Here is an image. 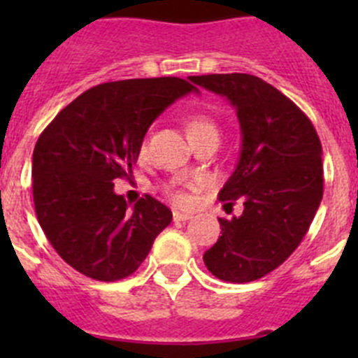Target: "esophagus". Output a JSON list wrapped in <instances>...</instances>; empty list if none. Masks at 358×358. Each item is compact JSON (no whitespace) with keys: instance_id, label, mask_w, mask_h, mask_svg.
<instances>
[{"instance_id":"34e87169","label":"esophagus","mask_w":358,"mask_h":358,"mask_svg":"<svg viewBox=\"0 0 358 358\" xmlns=\"http://www.w3.org/2000/svg\"><path fill=\"white\" fill-rule=\"evenodd\" d=\"M189 218H192V215L181 213V211H173V222H186Z\"/></svg>"}]
</instances>
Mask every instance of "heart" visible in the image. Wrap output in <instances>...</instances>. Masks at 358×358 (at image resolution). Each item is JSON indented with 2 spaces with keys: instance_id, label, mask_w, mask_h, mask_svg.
Instances as JSON below:
<instances>
[{
  "instance_id": "heart-1",
  "label": "heart",
  "mask_w": 358,
  "mask_h": 358,
  "mask_svg": "<svg viewBox=\"0 0 358 358\" xmlns=\"http://www.w3.org/2000/svg\"><path fill=\"white\" fill-rule=\"evenodd\" d=\"M204 129H215V125L206 118V116H192V118L188 120V134L197 131H204ZM164 189H166V194L170 195V199H172L176 204H186V202H188V195H186V192H182V189L179 188L177 182H170V185H166Z\"/></svg>"
}]
</instances>
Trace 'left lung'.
<instances>
[{
  "mask_svg": "<svg viewBox=\"0 0 358 358\" xmlns=\"http://www.w3.org/2000/svg\"><path fill=\"white\" fill-rule=\"evenodd\" d=\"M189 80L226 98L240 123L238 161L218 199H243V211L218 218L222 236L202 260L218 280H260L296 251L314 220L322 199L321 141L305 113L255 75Z\"/></svg>",
  "mask_w": 358,
  "mask_h": 358,
  "instance_id": "left-lung-1",
  "label": "left lung"
}]
</instances>
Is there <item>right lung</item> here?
Here are the masks:
<instances>
[{
    "instance_id": "1",
    "label": "right lung",
    "mask_w": 358,
    "mask_h": 358,
    "mask_svg": "<svg viewBox=\"0 0 358 358\" xmlns=\"http://www.w3.org/2000/svg\"><path fill=\"white\" fill-rule=\"evenodd\" d=\"M189 93L195 85L177 77L107 82L75 98L39 136L31 156L37 220L84 276H131L172 222V211L150 195L129 206L113 181L132 176L148 127Z\"/></svg>"
}]
</instances>
